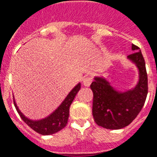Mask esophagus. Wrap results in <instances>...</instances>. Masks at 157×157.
Listing matches in <instances>:
<instances>
[{"mask_svg":"<svg viewBox=\"0 0 157 157\" xmlns=\"http://www.w3.org/2000/svg\"><path fill=\"white\" fill-rule=\"evenodd\" d=\"M92 82H93L92 77H90V76H86L85 78L83 79L82 83L85 87H88V86H90V84L92 83Z\"/></svg>","mask_w":157,"mask_h":157,"instance_id":"1","label":"esophagus"}]
</instances>
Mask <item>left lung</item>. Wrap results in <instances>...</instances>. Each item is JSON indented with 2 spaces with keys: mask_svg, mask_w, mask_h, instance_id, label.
<instances>
[{
  "mask_svg": "<svg viewBox=\"0 0 157 157\" xmlns=\"http://www.w3.org/2000/svg\"><path fill=\"white\" fill-rule=\"evenodd\" d=\"M132 54L127 58L137 66L138 82L124 92L116 90L104 77L95 76L90 85L94 94L93 116L95 123L109 130L127 126L135 119L144 105L148 94V77L145 62L141 51L132 44Z\"/></svg>",
  "mask_w": 157,
  "mask_h": 157,
  "instance_id": "left-lung-1",
  "label": "left lung"
}]
</instances>
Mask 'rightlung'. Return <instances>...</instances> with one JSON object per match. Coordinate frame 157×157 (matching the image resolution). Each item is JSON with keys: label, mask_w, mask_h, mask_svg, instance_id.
Listing matches in <instances>:
<instances>
[{"label": "right lung", "mask_w": 157, "mask_h": 157, "mask_svg": "<svg viewBox=\"0 0 157 157\" xmlns=\"http://www.w3.org/2000/svg\"><path fill=\"white\" fill-rule=\"evenodd\" d=\"M80 88H81V83H78L69 93V94L65 98L64 101L62 102V104L52 113H51L46 118L39 119V120H32L26 118L20 111L14 100H13V102H14L15 108L18 113L20 114V118L28 126H30L33 131L41 135H52V134L58 132L66 126V124L68 123V119H69V115H70V105L74 101L75 97L80 90Z\"/></svg>", "instance_id": "right-lung-1"}]
</instances>
